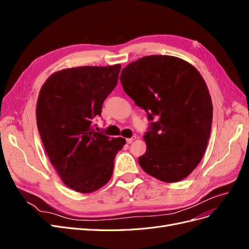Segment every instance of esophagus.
<instances>
[{"instance_id": "34e87169", "label": "esophagus", "mask_w": 249, "mask_h": 249, "mask_svg": "<svg viewBox=\"0 0 249 249\" xmlns=\"http://www.w3.org/2000/svg\"><path fill=\"white\" fill-rule=\"evenodd\" d=\"M135 139H136V136H133L132 138H127V139H126V142H127V143H132Z\"/></svg>"}]
</instances>
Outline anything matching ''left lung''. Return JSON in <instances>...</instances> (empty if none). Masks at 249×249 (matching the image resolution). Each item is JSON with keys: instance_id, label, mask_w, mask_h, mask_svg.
<instances>
[{"instance_id": "8db88e82", "label": "left lung", "mask_w": 249, "mask_h": 249, "mask_svg": "<svg viewBox=\"0 0 249 249\" xmlns=\"http://www.w3.org/2000/svg\"><path fill=\"white\" fill-rule=\"evenodd\" d=\"M124 92L147 113L141 168L166 183L187 178L206 152L213 105L205 80L193 65L163 55L145 56L120 73Z\"/></svg>"}]
</instances>
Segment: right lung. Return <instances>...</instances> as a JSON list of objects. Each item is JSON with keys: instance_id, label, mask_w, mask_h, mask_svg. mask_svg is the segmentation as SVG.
Wrapping results in <instances>:
<instances>
[{"instance_id": "right-lung-1", "label": "right lung", "mask_w": 249, "mask_h": 249, "mask_svg": "<svg viewBox=\"0 0 249 249\" xmlns=\"http://www.w3.org/2000/svg\"><path fill=\"white\" fill-rule=\"evenodd\" d=\"M120 67L62 70L40 89L36 119L43 146L63 183L77 192L90 193L106 185L114 158L125 144V139L110 138L92 125L117 85Z\"/></svg>"}]
</instances>
